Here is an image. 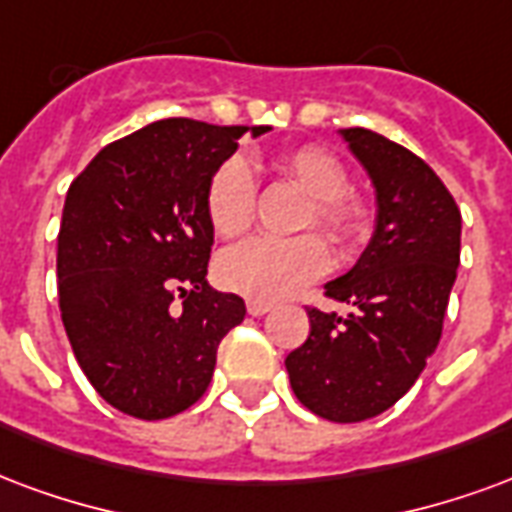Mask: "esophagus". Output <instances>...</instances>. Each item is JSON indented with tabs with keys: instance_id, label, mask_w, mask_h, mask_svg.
<instances>
[{
	"instance_id": "1",
	"label": "esophagus",
	"mask_w": 512,
	"mask_h": 512,
	"mask_svg": "<svg viewBox=\"0 0 512 512\" xmlns=\"http://www.w3.org/2000/svg\"><path fill=\"white\" fill-rule=\"evenodd\" d=\"M274 309V306L268 304V301H246V312L252 314V317H263Z\"/></svg>"
}]
</instances>
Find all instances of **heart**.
Wrapping results in <instances>:
<instances>
[{"label":"heart","instance_id":"1","mask_svg":"<svg viewBox=\"0 0 512 512\" xmlns=\"http://www.w3.org/2000/svg\"><path fill=\"white\" fill-rule=\"evenodd\" d=\"M276 173L304 192L309 203L301 230H320L339 249H358L374 233V206L352 192L344 162L325 146L304 143L276 160ZM255 176L244 160H225L206 189V214L222 238L244 236L255 219ZM331 252L317 233L295 238H252L219 257L217 276L230 293L252 301H282L325 274Z\"/></svg>","mask_w":512,"mask_h":512}]
</instances>
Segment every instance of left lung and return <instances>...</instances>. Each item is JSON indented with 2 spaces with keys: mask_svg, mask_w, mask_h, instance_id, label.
I'll use <instances>...</instances> for the list:
<instances>
[{
  "mask_svg": "<svg viewBox=\"0 0 512 512\" xmlns=\"http://www.w3.org/2000/svg\"><path fill=\"white\" fill-rule=\"evenodd\" d=\"M342 135L374 181L377 225L350 274L325 285L352 312L306 306L312 331L285 366L306 410L358 423L393 407L437 350L461 257V211L418 154L363 127Z\"/></svg>",
  "mask_w": 512,
  "mask_h": 512,
  "instance_id": "1",
  "label": "left lung"
}]
</instances>
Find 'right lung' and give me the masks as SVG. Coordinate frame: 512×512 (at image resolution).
<instances>
[{"label":"right lung","instance_id":"obj_1","mask_svg":"<svg viewBox=\"0 0 512 512\" xmlns=\"http://www.w3.org/2000/svg\"><path fill=\"white\" fill-rule=\"evenodd\" d=\"M162 119L113 140L67 189L56 276L75 361L111 407L140 420L189 410L244 298L206 282L211 173L246 132Z\"/></svg>","mask_w":512,"mask_h":512}]
</instances>
